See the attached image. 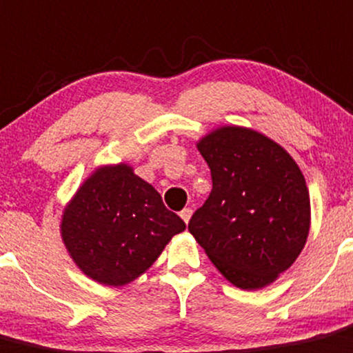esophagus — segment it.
I'll return each mask as SVG.
<instances>
[{"label":"esophagus","instance_id":"esophagus-1","mask_svg":"<svg viewBox=\"0 0 353 353\" xmlns=\"http://www.w3.org/2000/svg\"><path fill=\"white\" fill-rule=\"evenodd\" d=\"M191 214H193V210H191V208H184V210H181V219H183L184 222H190V219H191Z\"/></svg>","mask_w":353,"mask_h":353}]
</instances>
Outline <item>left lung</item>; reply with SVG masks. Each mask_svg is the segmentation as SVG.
I'll return each instance as SVG.
<instances>
[{
	"instance_id": "obj_1",
	"label": "left lung",
	"mask_w": 353,
	"mask_h": 353,
	"mask_svg": "<svg viewBox=\"0 0 353 353\" xmlns=\"http://www.w3.org/2000/svg\"><path fill=\"white\" fill-rule=\"evenodd\" d=\"M212 191L188 229L228 281L241 290L271 285L305 246L310 198L302 170L268 136L238 125L198 143Z\"/></svg>"
}]
</instances>
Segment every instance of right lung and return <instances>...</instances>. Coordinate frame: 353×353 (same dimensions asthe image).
Segmentation results:
<instances>
[{
	"mask_svg": "<svg viewBox=\"0 0 353 353\" xmlns=\"http://www.w3.org/2000/svg\"><path fill=\"white\" fill-rule=\"evenodd\" d=\"M184 229L159 191L125 163L94 170L61 217V238L77 268L107 286L143 274Z\"/></svg>",
	"mask_w": 353,
	"mask_h": 353,
	"instance_id": "add662e5",
	"label": "right lung"
}]
</instances>
